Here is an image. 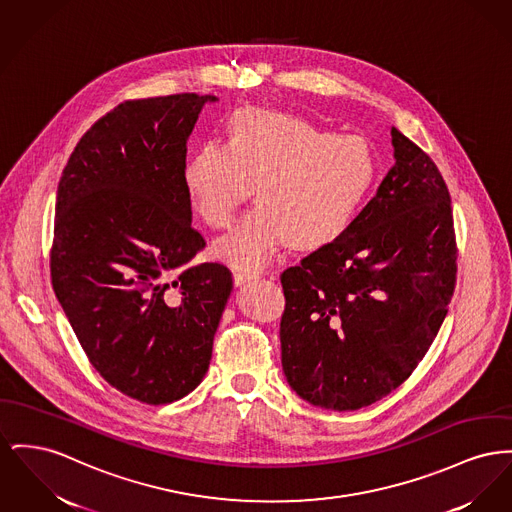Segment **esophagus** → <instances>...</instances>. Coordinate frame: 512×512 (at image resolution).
<instances>
[{
    "label": "esophagus",
    "instance_id": "1",
    "mask_svg": "<svg viewBox=\"0 0 512 512\" xmlns=\"http://www.w3.org/2000/svg\"><path fill=\"white\" fill-rule=\"evenodd\" d=\"M251 280H257V274H255V272H234V282H236V286H243V284H247V282H251Z\"/></svg>",
    "mask_w": 512,
    "mask_h": 512
}]
</instances>
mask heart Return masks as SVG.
<instances>
[{
	"mask_svg": "<svg viewBox=\"0 0 512 512\" xmlns=\"http://www.w3.org/2000/svg\"><path fill=\"white\" fill-rule=\"evenodd\" d=\"M375 145L290 114L243 108L232 114L226 145L207 141L183 168V187L207 226L224 230L249 195L257 207L216 241L214 255L236 269H259L286 241L319 249L356 222L379 180Z\"/></svg>",
	"mask_w": 512,
	"mask_h": 512,
	"instance_id": "1",
	"label": "heart"
}]
</instances>
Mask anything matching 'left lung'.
<instances>
[{"label":"left lung","instance_id":"1","mask_svg":"<svg viewBox=\"0 0 512 512\" xmlns=\"http://www.w3.org/2000/svg\"><path fill=\"white\" fill-rule=\"evenodd\" d=\"M391 135L396 162L352 228L280 276L286 381L325 410H358L406 381L454 292L447 183L418 145Z\"/></svg>","mask_w":512,"mask_h":512}]
</instances>
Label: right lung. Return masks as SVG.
Segmentation results:
<instances>
[{
	"label": "right lung",
	"mask_w": 512,
	"mask_h": 512,
	"mask_svg": "<svg viewBox=\"0 0 512 512\" xmlns=\"http://www.w3.org/2000/svg\"><path fill=\"white\" fill-rule=\"evenodd\" d=\"M205 94L123 102L96 121L58 185L52 284L92 367L118 391L166 404L205 377L232 272L189 265L205 247L183 187Z\"/></svg>",
	"instance_id": "right-lung-1"
}]
</instances>
